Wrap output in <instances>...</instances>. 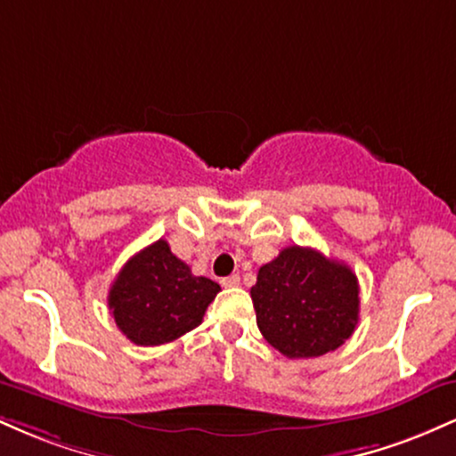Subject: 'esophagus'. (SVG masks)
<instances>
[{
	"label": "esophagus",
	"mask_w": 456,
	"mask_h": 456,
	"mask_svg": "<svg viewBox=\"0 0 456 456\" xmlns=\"http://www.w3.org/2000/svg\"><path fill=\"white\" fill-rule=\"evenodd\" d=\"M223 287H227V289H232V287H238L240 285V276L238 274H232V276H224L221 281Z\"/></svg>",
	"instance_id": "esophagus-1"
}]
</instances>
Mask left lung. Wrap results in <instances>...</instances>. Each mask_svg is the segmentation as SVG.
<instances>
[{"instance_id": "1", "label": "left lung", "mask_w": 456, "mask_h": 456, "mask_svg": "<svg viewBox=\"0 0 456 456\" xmlns=\"http://www.w3.org/2000/svg\"><path fill=\"white\" fill-rule=\"evenodd\" d=\"M257 326L287 358H317L347 341L360 313L349 265L306 246H287L261 265L250 287Z\"/></svg>"}]
</instances>
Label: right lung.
<instances>
[{"label": "right lung", "mask_w": 456, "mask_h": 456, "mask_svg": "<svg viewBox=\"0 0 456 456\" xmlns=\"http://www.w3.org/2000/svg\"><path fill=\"white\" fill-rule=\"evenodd\" d=\"M221 285L195 276L167 240L133 255L109 289V311L134 345L171 343L203 322Z\"/></svg>", "instance_id": "right-lung-1"}]
</instances>
